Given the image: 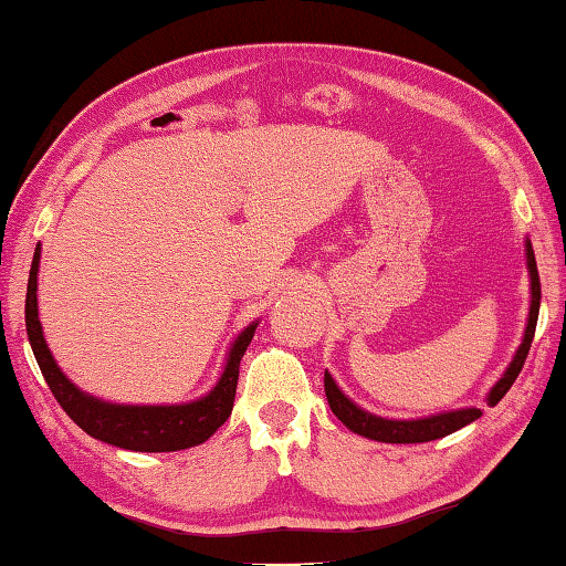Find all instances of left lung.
Wrapping results in <instances>:
<instances>
[{
	"label": "left lung",
	"instance_id": "left-lung-1",
	"mask_svg": "<svg viewBox=\"0 0 566 566\" xmlns=\"http://www.w3.org/2000/svg\"><path fill=\"white\" fill-rule=\"evenodd\" d=\"M525 259H527V273H530V315H527V325H525V335H522V343L515 352L513 361H510L507 369L503 371L493 387L488 391V407H495V403L505 397L507 389L513 387V381L517 379L522 365H525L527 352L532 345V337H535V327H537V315H539V273H537V261H535V251H532L530 239H525ZM325 397L329 409L343 421L349 431H355L365 439L371 441H381V443H426V441H436L443 439L463 426L473 423L475 419H481L483 411L478 407H465V409H453V411H441V413H431L423 416V419H387V416H377L367 409L357 407L347 394L337 387V381L333 375L325 369Z\"/></svg>",
	"mask_w": 566,
	"mask_h": 566
}]
</instances>
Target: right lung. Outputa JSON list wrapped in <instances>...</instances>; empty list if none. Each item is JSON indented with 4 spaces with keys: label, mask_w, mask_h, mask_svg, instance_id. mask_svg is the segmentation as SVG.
<instances>
[{
    "label": "right lung",
    "mask_w": 566,
    "mask_h": 566,
    "mask_svg": "<svg viewBox=\"0 0 566 566\" xmlns=\"http://www.w3.org/2000/svg\"><path fill=\"white\" fill-rule=\"evenodd\" d=\"M39 261L41 249L36 247L31 261L29 285H27V335L34 349L41 375H44L53 397L81 429L103 443L117 446L137 453H169L185 451L191 446L205 443L214 436L219 426L229 419L233 409L239 384V365L247 347L251 345L259 319H253L233 339L227 361L205 397L185 403H115L78 389L53 359L44 339V327L39 319Z\"/></svg>",
    "instance_id": "add662e5"
}]
</instances>
